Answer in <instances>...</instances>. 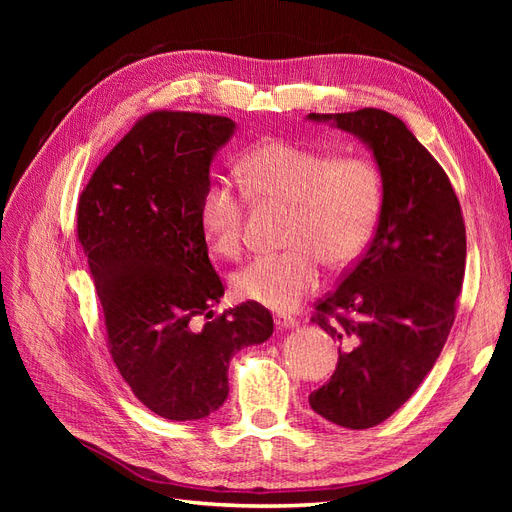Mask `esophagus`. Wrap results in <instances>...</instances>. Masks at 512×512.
<instances>
[{"label": "esophagus", "instance_id": "1", "mask_svg": "<svg viewBox=\"0 0 512 512\" xmlns=\"http://www.w3.org/2000/svg\"><path fill=\"white\" fill-rule=\"evenodd\" d=\"M297 320H294L292 316H286V314H277L275 316V327L280 329V331H288V329H294L297 327Z\"/></svg>", "mask_w": 512, "mask_h": 512}]
</instances>
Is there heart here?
I'll list each match as a JSON object with an SVG mask.
<instances>
[{"mask_svg":"<svg viewBox=\"0 0 512 512\" xmlns=\"http://www.w3.org/2000/svg\"><path fill=\"white\" fill-rule=\"evenodd\" d=\"M245 188L292 205L290 250L260 254L230 277L232 292L269 309L297 307L320 282V262L346 269L374 235L382 209V175L361 156L333 153L271 138L241 160ZM245 196L213 175L200 198V226L215 254L232 258L243 245Z\"/></svg>","mask_w":512,"mask_h":512,"instance_id":"heart-1","label":"heart"}]
</instances>
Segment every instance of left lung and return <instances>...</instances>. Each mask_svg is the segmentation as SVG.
I'll return each instance as SVG.
<instances>
[{"label": "left lung", "mask_w": 512, "mask_h": 512, "mask_svg": "<svg viewBox=\"0 0 512 512\" xmlns=\"http://www.w3.org/2000/svg\"><path fill=\"white\" fill-rule=\"evenodd\" d=\"M307 119L359 138L382 175L376 235L312 318L339 342V361L309 406L367 429L404 406L438 361L466 271V226L442 166L399 117L361 108Z\"/></svg>", "instance_id": "1"}]
</instances>
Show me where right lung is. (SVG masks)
Segmentation results:
<instances>
[{"label":"right lung","mask_w":512,"mask_h":512,"mask_svg":"<svg viewBox=\"0 0 512 512\" xmlns=\"http://www.w3.org/2000/svg\"><path fill=\"white\" fill-rule=\"evenodd\" d=\"M228 117L160 111L143 117L91 175L79 241L119 374L168 421H198L228 397L232 354L267 342L258 303L213 316L224 286L209 262L200 198L211 162L235 134ZM205 317L203 328L195 320Z\"/></svg>","instance_id":"obj_1"}]
</instances>
